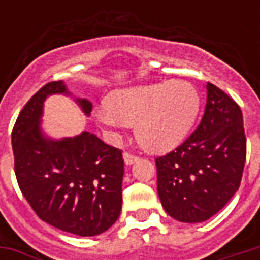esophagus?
I'll return each mask as SVG.
<instances>
[{"label": "esophagus", "instance_id": "34e87169", "mask_svg": "<svg viewBox=\"0 0 260 260\" xmlns=\"http://www.w3.org/2000/svg\"><path fill=\"white\" fill-rule=\"evenodd\" d=\"M124 160L126 164H132V163H135L136 160H138V156H136L135 153H132V152H125Z\"/></svg>", "mask_w": 260, "mask_h": 260}]
</instances>
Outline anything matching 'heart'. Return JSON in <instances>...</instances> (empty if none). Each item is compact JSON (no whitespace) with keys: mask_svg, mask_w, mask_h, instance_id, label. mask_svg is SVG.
Here are the masks:
<instances>
[{"mask_svg":"<svg viewBox=\"0 0 260 260\" xmlns=\"http://www.w3.org/2000/svg\"><path fill=\"white\" fill-rule=\"evenodd\" d=\"M199 94L186 80L138 86L113 93L97 111L107 128L135 124L141 145L154 152L178 145L191 129L199 111Z\"/></svg>","mask_w":260,"mask_h":260,"instance_id":"b5f03b06","label":"heart"}]
</instances>
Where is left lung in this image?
I'll return each instance as SVG.
<instances>
[{"instance_id": "8db88e82", "label": "left lung", "mask_w": 260, "mask_h": 260, "mask_svg": "<svg viewBox=\"0 0 260 260\" xmlns=\"http://www.w3.org/2000/svg\"><path fill=\"white\" fill-rule=\"evenodd\" d=\"M245 158L240 106L207 83L201 124L180 146L156 157L157 192L164 210L184 223L214 216L238 191Z\"/></svg>"}]
</instances>
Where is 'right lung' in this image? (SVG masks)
Listing matches in <instances>:
<instances>
[{
	"mask_svg": "<svg viewBox=\"0 0 260 260\" xmlns=\"http://www.w3.org/2000/svg\"><path fill=\"white\" fill-rule=\"evenodd\" d=\"M65 91L62 80L48 82L23 106L12 129L15 175L22 195L43 221L91 237L119 217L124 158L121 149L90 132L58 142L42 135L44 99ZM78 102L90 114V102Z\"/></svg>",
	"mask_w": 260,
	"mask_h": 260,
	"instance_id": "obj_1",
	"label": "right lung"
}]
</instances>
